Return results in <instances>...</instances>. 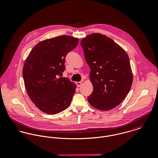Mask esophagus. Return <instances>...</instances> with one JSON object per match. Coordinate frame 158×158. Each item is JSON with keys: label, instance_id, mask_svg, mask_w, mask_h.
Listing matches in <instances>:
<instances>
[{"label": "esophagus", "instance_id": "esophagus-1", "mask_svg": "<svg viewBox=\"0 0 158 158\" xmlns=\"http://www.w3.org/2000/svg\"><path fill=\"white\" fill-rule=\"evenodd\" d=\"M82 84V82H76V85L78 86V87H80L81 86V85Z\"/></svg>", "mask_w": 158, "mask_h": 158}]
</instances>
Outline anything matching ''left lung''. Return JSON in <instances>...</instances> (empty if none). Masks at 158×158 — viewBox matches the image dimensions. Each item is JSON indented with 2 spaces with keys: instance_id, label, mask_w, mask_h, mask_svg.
<instances>
[{
  "instance_id": "1",
  "label": "left lung",
  "mask_w": 158,
  "mask_h": 158,
  "mask_svg": "<svg viewBox=\"0 0 158 158\" xmlns=\"http://www.w3.org/2000/svg\"><path fill=\"white\" fill-rule=\"evenodd\" d=\"M81 44L91 69L89 77L93 85L88 102L102 110L115 108L126 97L132 85L127 54L112 39L100 34L87 35Z\"/></svg>"
}]
</instances>
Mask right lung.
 <instances>
[{
  "label": "right lung",
  "instance_id": "1",
  "mask_svg": "<svg viewBox=\"0 0 158 158\" xmlns=\"http://www.w3.org/2000/svg\"><path fill=\"white\" fill-rule=\"evenodd\" d=\"M79 40L61 35L38 43L24 63L23 77L27 94L36 107L48 114L67 109L76 86L68 77H62L65 58L75 49Z\"/></svg>",
  "mask_w": 158,
  "mask_h": 158
}]
</instances>
